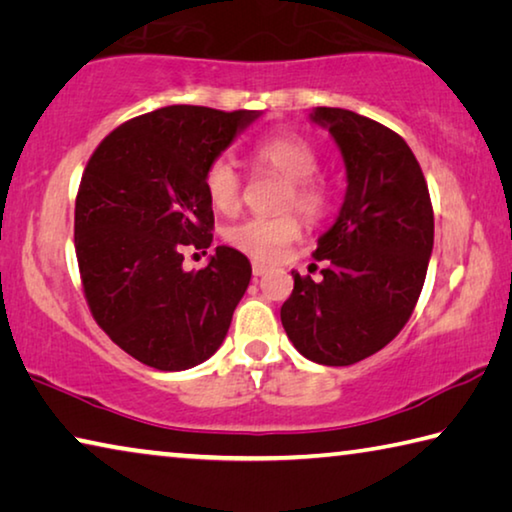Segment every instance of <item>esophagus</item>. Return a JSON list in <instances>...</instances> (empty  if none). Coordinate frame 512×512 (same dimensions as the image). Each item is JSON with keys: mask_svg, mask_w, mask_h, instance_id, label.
I'll use <instances>...</instances> for the list:
<instances>
[{"mask_svg": "<svg viewBox=\"0 0 512 512\" xmlns=\"http://www.w3.org/2000/svg\"><path fill=\"white\" fill-rule=\"evenodd\" d=\"M267 272V265H263V263H258V261H254L251 263V274L254 276H263Z\"/></svg>", "mask_w": 512, "mask_h": 512, "instance_id": "esophagus-1", "label": "esophagus"}]
</instances>
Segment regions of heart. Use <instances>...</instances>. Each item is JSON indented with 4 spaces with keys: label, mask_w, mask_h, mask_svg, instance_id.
<instances>
[{
    "label": "heart",
    "mask_w": 512,
    "mask_h": 512,
    "mask_svg": "<svg viewBox=\"0 0 512 512\" xmlns=\"http://www.w3.org/2000/svg\"><path fill=\"white\" fill-rule=\"evenodd\" d=\"M254 161L267 172L286 179L281 190V208H295L308 222L322 220L329 211V188L317 177V152L297 133L279 131L258 138L251 147ZM204 188L211 204L224 215L242 206V177L226 158H215L204 172ZM301 236V222L295 213L274 217H247L224 229V240L233 249L256 261H276L286 247Z\"/></svg>",
    "instance_id": "1"
}]
</instances>
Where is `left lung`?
<instances>
[{
	"mask_svg": "<svg viewBox=\"0 0 512 512\" xmlns=\"http://www.w3.org/2000/svg\"><path fill=\"white\" fill-rule=\"evenodd\" d=\"M347 165L340 215L313 251L324 279L295 276L281 322L301 356L345 367L376 354L413 315L433 249V206L406 140L381 122L320 106Z\"/></svg>",
	"mask_w": 512,
	"mask_h": 512,
	"instance_id": "1",
	"label": "left lung"
}]
</instances>
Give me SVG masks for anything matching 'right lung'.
I'll list each match as a JSON object with an SVG mask.
<instances>
[{"label":"right lung","instance_id":"add662e5","mask_svg":"<svg viewBox=\"0 0 512 512\" xmlns=\"http://www.w3.org/2000/svg\"><path fill=\"white\" fill-rule=\"evenodd\" d=\"M254 111L165 106L120 124L88 158L74 204V249L92 317L142 365L181 372L211 358L245 295V254L213 242L204 172Z\"/></svg>","mask_w":512,"mask_h":512}]
</instances>
